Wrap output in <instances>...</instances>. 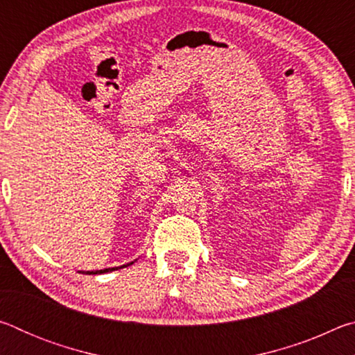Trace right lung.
<instances>
[{
  "label": "right lung",
  "instance_id": "obj_1",
  "mask_svg": "<svg viewBox=\"0 0 355 355\" xmlns=\"http://www.w3.org/2000/svg\"><path fill=\"white\" fill-rule=\"evenodd\" d=\"M130 264H133V261H131ZM130 264H123V266H130ZM116 269H119V268H110V269H101V271H87L86 274H101V272H110V271H116Z\"/></svg>",
  "mask_w": 355,
  "mask_h": 355
}]
</instances>
